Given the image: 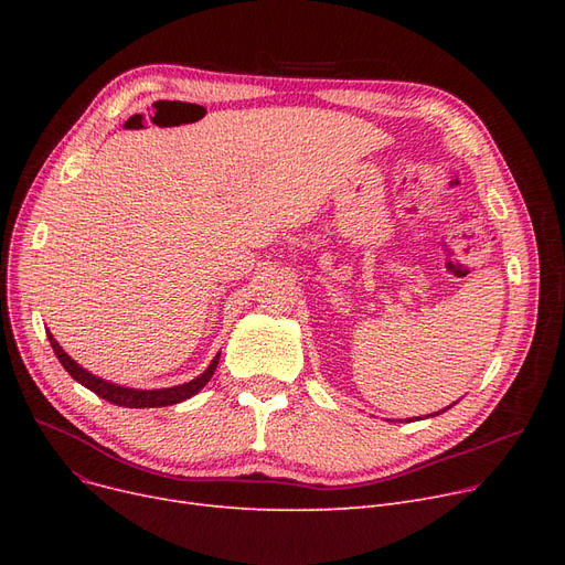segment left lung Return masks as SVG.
<instances>
[{"instance_id": "1", "label": "left lung", "mask_w": 565, "mask_h": 565, "mask_svg": "<svg viewBox=\"0 0 565 565\" xmlns=\"http://www.w3.org/2000/svg\"><path fill=\"white\" fill-rule=\"evenodd\" d=\"M444 409H449V407H444ZM444 409H441V412H444ZM435 414H439V412H435ZM435 414H428V417H435Z\"/></svg>"}]
</instances>
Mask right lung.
<instances>
[{
	"instance_id": "obj_1",
	"label": "right lung",
	"mask_w": 565,
	"mask_h": 565,
	"mask_svg": "<svg viewBox=\"0 0 565 565\" xmlns=\"http://www.w3.org/2000/svg\"><path fill=\"white\" fill-rule=\"evenodd\" d=\"M47 339H50V345L56 354V360L62 362V366L71 373L73 380H77L82 387L92 390L94 394H98L100 398L118 405V407H164V405H175L181 401H188L190 396L199 394L207 380L213 377L217 364H220V354L211 362V366H207L199 377L185 382V384H178V387H167V390H132V387H121V384H114V382H107L94 373H88L86 369H82L75 360H71L68 354L62 350V345H58L54 341V337L47 332Z\"/></svg>"
}]
</instances>
